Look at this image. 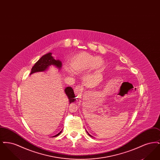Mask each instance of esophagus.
I'll list each match as a JSON object with an SVG mask.
<instances>
[{
    "mask_svg": "<svg viewBox=\"0 0 160 160\" xmlns=\"http://www.w3.org/2000/svg\"><path fill=\"white\" fill-rule=\"evenodd\" d=\"M83 92V88L80 86H77L74 89V93L77 96H79L82 94Z\"/></svg>",
    "mask_w": 160,
    "mask_h": 160,
    "instance_id": "34e87169",
    "label": "esophagus"
}]
</instances>
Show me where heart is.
<instances>
[{
  "label": "heart",
  "instance_id": "obj_1",
  "mask_svg": "<svg viewBox=\"0 0 160 160\" xmlns=\"http://www.w3.org/2000/svg\"><path fill=\"white\" fill-rule=\"evenodd\" d=\"M104 64V61L101 58L82 52L74 56L70 61L71 67L65 65L64 69L68 74L72 76L75 72L81 73L93 69H99Z\"/></svg>",
  "mask_w": 160,
  "mask_h": 160
}]
</instances>
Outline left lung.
<instances>
[{"label":"left lung","instance_id":"obj_1","mask_svg":"<svg viewBox=\"0 0 160 160\" xmlns=\"http://www.w3.org/2000/svg\"><path fill=\"white\" fill-rule=\"evenodd\" d=\"M88 134H89V136H91V137H92V136L91 135H90V134H89V133H88Z\"/></svg>","mask_w":160,"mask_h":160}]
</instances>
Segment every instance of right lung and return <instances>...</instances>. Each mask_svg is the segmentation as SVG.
<instances>
[{
	"mask_svg": "<svg viewBox=\"0 0 160 160\" xmlns=\"http://www.w3.org/2000/svg\"><path fill=\"white\" fill-rule=\"evenodd\" d=\"M53 65L56 68H58V69H61L62 66V63L59 59L56 60L54 59L53 57L52 56V53H48L42 56L39 60H38L34 65V66L32 67L31 69V74H32L33 73L39 72H45L47 70H48L50 66ZM65 92L68 98L69 104L71 102H73L75 101V94L74 93V91L71 87H67L65 89ZM62 130L60 131L58 134L54 136L53 137H57L59 134H61Z\"/></svg>",
	"mask_w": 160,
	"mask_h": 160,
	"instance_id": "obj_1",
	"label": "right lung"
}]
</instances>
